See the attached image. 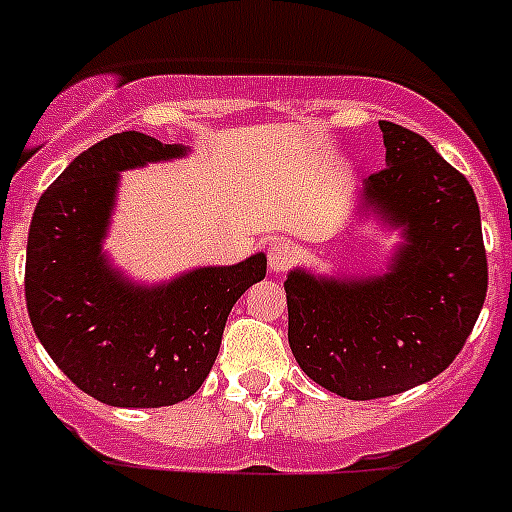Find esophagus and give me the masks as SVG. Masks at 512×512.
Returning a JSON list of instances; mask_svg holds the SVG:
<instances>
[{"mask_svg":"<svg viewBox=\"0 0 512 512\" xmlns=\"http://www.w3.org/2000/svg\"><path fill=\"white\" fill-rule=\"evenodd\" d=\"M296 260V247L286 239H278L268 247V265L273 273H283V270H289Z\"/></svg>","mask_w":512,"mask_h":512,"instance_id":"esophagus-1","label":"esophagus"}]
</instances>
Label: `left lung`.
Returning a JSON list of instances; mask_svg holds the SVG:
<instances>
[{
	"instance_id": "1",
	"label": "left lung",
	"mask_w": 512,
	"mask_h": 512,
	"mask_svg": "<svg viewBox=\"0 0 512 512\" xmlns=\"http://www.w3.org/2000/svg\"><path fill=\"white\" fill-rule=\"evenodd\" d=\"M380 130L385 169L364 179L359 213L401 231L388 268L367 276L294 268L283 283L291 354L309 380L351 401L440 375L487 296L482 216L468 179L422 135L393 122Z\"/></svg>"
}]
</instances>
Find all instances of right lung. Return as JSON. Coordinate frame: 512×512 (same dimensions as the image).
I'll return each mask as SVG.
<instances>
[{
    "label": "right lung",
    "mask_w": 512,
    "mask_h": 512,
    "mask_svg": "<svg viewBox=\"0 0 512 512\" xmlns=\"http://www.w3.org/2000/svg\"><path fill=\"white\" fill-rule=\"evenodd\" d=\"M190 145L119 132L75 158L41 195L28 231L25 304L38 341L83 393L119 409H158L197 393L221 349L236 299L263 281V252L137 283L103 239L119 174L174 161Z\"/></svg>",
    "instance_id": "1"
}]
</instances>
